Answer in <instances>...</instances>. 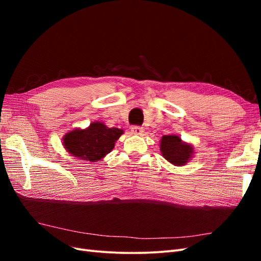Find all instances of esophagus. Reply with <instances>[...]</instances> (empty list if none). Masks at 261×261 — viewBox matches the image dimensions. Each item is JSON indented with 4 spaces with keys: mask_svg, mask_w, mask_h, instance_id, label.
I'll return each mask as SVG.
<instances>
[{
    "mask_svg": "<svg viewBox=\"0 0 261 261\" xmlns=\"http://www.w3.org/2000/svg\"><path fill=\"white\" fill-rule=\"evenodd\" d=\"M132 133L134 134V135L141 136V135H144L145 130H144L143 127H140V126H133V127H132Z\"/></svg>",
    "mask_w": 261,
    "mask_h": 261,
    "instance_id": "obj_1",
    "label": "esophagus"
}]
</instances>
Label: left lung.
Listing matches in <instances>:
<instances>
[{"label":"left lung","instance_id":"1","mask_svg":"<svg viewBox=\"0 0 261 261\" xmlns=\"http://www.w3.org/2000/svg\"><path fill=\"white\" fill-rule=\"evenodd\" d=\"M160 151L165 160L175 167H183L194 155V147L177 135H164L160 140Z\"/></svg>","mask_w":261,"mask_h":261}]
</instances>
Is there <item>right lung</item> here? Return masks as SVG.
Masks as SVG:
<instances>
[{
  "label": "right lung",
  "mask_w": 261,
  "mask_h": 261,
  "mask_svg": "<svg viewBox=\"0 0 261 261\" xmlns=\"http://www.w3.org/2000/svg\"><path fill=\"white\" fill-rule=\"evenodd\" d=\"M123 129L108 127L101 122H93L85 129L75 128L63 137L66 151L80 160L98 162L112 151Z\"/></svg>",
  "instance_id": "1"
}]
</instances>
